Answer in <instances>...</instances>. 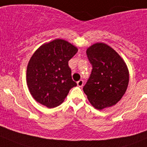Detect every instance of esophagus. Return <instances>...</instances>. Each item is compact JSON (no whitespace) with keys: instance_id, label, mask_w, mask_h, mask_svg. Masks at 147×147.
<instances>
[{"instance_id":"1","label":"esophagus","mask_w":147,"mask_h":147,"mask_svg":"<svg viewBox=\"0 0 147 147\" xmlns=\"http://www.w3.org/2000/svg\"><path fill=\"white\" fill-rule=\"evenodd\" d=\"M77 85L79 86V87H82V86H83V85H84V81L82 80V79H81V80H79V82H77Z\"/></svg>"}]
</instances>
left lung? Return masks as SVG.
Returning <instances> with one entry per match:
<instances>
[{
    "instance_id": "obj_1",
    "label": "left lung",
    "mask_w": 147,
    "mask_h": 147,
    "mask_svg": "<svg viewBox=\"0 0 147 147\" xmlns=\"http://www.w3.org/2000/svg\"><path fill=\"white\" fill-rule=\"evenodd\" d=\"M92 65L91 75L83 90L89 102L97 110L115 105L124 95L129 73L125 61L105 43H96L86 50Z\"/></svg>"
}]
</instances>
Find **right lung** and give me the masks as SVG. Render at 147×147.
Returning a JSON list of instances; mask_svg holds the SVG:
<instances>
[{
  "instance_id": "1",
  "label": "right lung",
  "mask_w": 147,
  "mask_h": 147,
  "mask_svg": "<svg viewBox=\"0 0 147 147\" xmlns=\"http://www.w3.org/2000/svg\"><path fill=\"white\" fill-rule=\"evenodd\" d=\"M77 52V47L61 39L43 44L34 52L26 68V83L37 102L49 108L57 107L77 85L68 66Z\"/></svg>"
}]
</instances>
